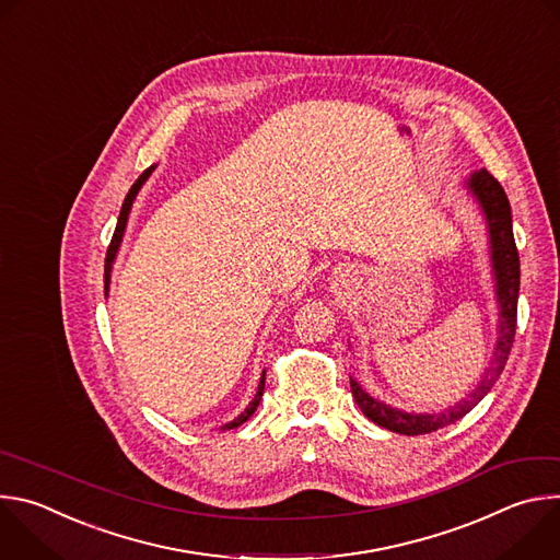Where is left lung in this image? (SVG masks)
<instances>
[{
	"label": "left lung",
	"instance_id": "obj_1",
	"mask_svg": "<svg viewBox=\"0 0 560 560\" xmlns=\"http://www.w3.org/2000/svg\"><path fill=\"white\" fill-rule=\"evenodd\" d=\"M476 199L481 201L488 223H490V236H492V261H494V272H497V294L501 303V337L497 346L494 361L490 370L486 372L483 381L478 383V387L465 398V401L456 404L454 408L439 412V415H408L401 410H394L389 406H383L381 401H374L370 394L350 376V387L357 406L361 412L374 421L376 425L396 432V434H428L436 432L450 423H456L463 419L478 401L494 387L497 378L505 370L514 335H516V307H518V285H521V261H518V250L514 242V232H512V208L508 201V195L503 186L497 182V177L490 171H478L471 175L467 182Z\"/></svg>",
	"mask_w": 560,
	"mask_h": 560
}]
</instances>
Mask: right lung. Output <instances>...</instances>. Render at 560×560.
<instances>
[{
    "mask_svg": "<svg viewBox=\"0 0 560 560\" xmlns=\"http://www.w3.org/2000/svg\"><path fill=\"white\" fill-rule=\"evenodd\" d=\"M150 173H152V166L139 175V179L132 184V188L128 190V195H126V199H124V203H121V212H119V219H117V228H115V232H113L110 246H108V253H106V266H104V288H106V290H108V283H110V266H113V261H115V255H117V250H119V244H121V236H124V230H126V221H128V212H130V206H132V201H135V197H137V192H139L141 184H143V182L150 177ZM264 387H266V374L261 376L259 389H257V394H255V398H253V404L246 408V412L238 415V417H236L232 423H225V425H223V430H232V428H238V425L246 423V421H248V419L255 415V410H257V406H259V401H261Z\"/></svg>",
    "mask_w": 560,
    "mask_h": 560,
    "instance_id": "right-lung-1",
    "label": "right lung"
}]
</instances>
